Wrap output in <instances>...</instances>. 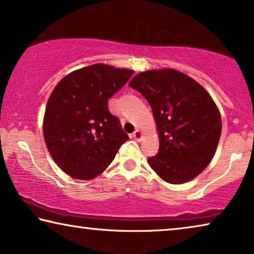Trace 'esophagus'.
Returning a JSON list of instances; mask_svg holds the SVG:
<instances>
[{"label":"esophagus","instance_id":"1","mask_svg":"<svg viewBox=\"0 0 254 254\" xmlns=\"http://www.w3.org/2000/svg\"><path fill=\"white\" fill-rule=\"evenodd\" d=\"M132 137H133L135 140H141V138H142V133H141V131L140 130H135L133 133H132Z\"/></svg>","mask_w":254,"mask_h":254}]
</instances>
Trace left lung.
Wrapping results in <instances>:
<instances>
[{
    "label": "left lung",
    "mask_w": 254,
    "mask_h": 254,
    "mask_svg": "<svg viewBox=\"0 0 254 254\" xmlns=\"http://www.w3.org/2000/svg\"><path fill=\"white\" fill-rule=\"evenodd\" d=\"M153 111L160 148L148 157L150 168L169 184L197 177L214 156L221 117L210 94L197 82L175 69L149 70L130 82Z\"/></svg>",
    "instance_id": "8db88e82"
}]
</instances>
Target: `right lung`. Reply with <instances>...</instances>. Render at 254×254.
I'll use <instances>...</instances> for the list:
<instances>
[{"label":"right lung","mask_w":254,"mask_h":254,"mask_svg":"<svg viewBox=\"0 0 254 254\" xmlns=\"http://www.w3.org/2000/svg\"><path fill=\"white\" fill-rule=\"evenodd\" d=\"M132 74L96 64L68 74L52 91L43 133L49 153L67 175L81 180L99 176L128 139L108 99Z\"/></svg>","instance_id":"obj_1"}]
</instances>
